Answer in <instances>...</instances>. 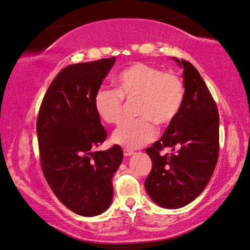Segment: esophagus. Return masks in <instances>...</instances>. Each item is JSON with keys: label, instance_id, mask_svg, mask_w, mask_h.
Here are the masks:
<instances>
[{"label": "esophagus", "instance_id": "34e87169", "mask_svg": "<svg viewBox=\"0 0 250 250\" xmlns=\"http://www.w3.org/2000/svg\"><path fill=\"white\" fill-rule=\"evenodd\" d=\"M124 154H125V156H126V157H128V156L133 155L134 151L131 150V149H128V148H125V149H124Z\"/></svg>", "mask_w": 250, "mask_h": 250}]
</instances>
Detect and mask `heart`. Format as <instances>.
Returning <instances> with one entry per match:
<instances>
[{"instance_id":"obj_1","label":"heart","mask_w":250,"mask_h":250,"mask_svg":"<svg viewBox=\"0 0 250 250\" xmlns=\"http://www.w3.org/2000/svg\"><path fill=\"white\" fill-rule=\"evenodd\" d=\"M116 91L101 87L94 96V108L106 124H118L124 114V100L135 103L138 119L122 122L111 140L122 147L135 149L153 141L155 124L169 125L178 118L184 104L182 79L157 67L136 62L115 77Z\"/></svg>"}]
</instances>
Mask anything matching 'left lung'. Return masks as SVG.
<instances>
[{
	"instance_id": "8db88e82",
	"label": "left lung",
	"mask_w": 250,
	"mask_h": 250,
	"mask_svg": "<svg viewBox=\"0 0 250 250\" xmlns=\"http://www.w3.org/2000/svg\"><path fill=\"white\" fill-rule=\"evenodd\" d=\"M173 61L183 69L184 104L164 135L146 149L153 167L145 180L146 193L166 209L187 206L199 196L216 168L219 155V114L206 83L192 63ZM165 147L177 154L160 156Z\"/></svg>"
}]
</instances>
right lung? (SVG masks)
I'll list each match as a JSON object with an SVG mask.
<instances>
[{
    "label": "right lung",
    "mask_w": 250,
    "mask_h": 250,
    "mask_svg": "<svg viewBox=\"0 0 250 250\" xmlns=\"http://www.w3.org/2000/svg\"><path fill=\"white\" fill-rule=\"evenodd\" d=\"M116 57L62 69L43 97L37 134L43 174L61 203L79 216L105 212L112 202V177L121 165L119 145L94 151L107 132L94 96Z\"/></svg>",
    "instance_id": "obj_1"
}]
</instances>
